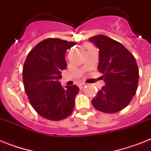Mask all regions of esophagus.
<instances>
[{
	"label": "esophagus",
	"instance_id": "obj_1",
	"mask_svg": "<svg viewBox=\"0 0 151 151\" xmlns=\"http://www.w3.org/2000/svg\"><path fill=\"white\" fill-rule=\"evenodd\" d=\"M85 87V84H80V85H79V88H80V89H83V88H84Z\"/></svg>",
	"mask_w": 151,
	"mask_h": 151
}]
</instances>
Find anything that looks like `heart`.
<instances>
[{"label":"heart","instance_id":"obj_1","mask_svg":"<svg viewBox=\"0 0 151 151\" xmlns=\"http://www.w3.org/2000/svg\"><path fill=\"white\" fill-rule=\"evenodd\" d=\"M87 47H88V46H87Z\"/></svg>","mask_w":151,"mask_h":151}]
</instances>
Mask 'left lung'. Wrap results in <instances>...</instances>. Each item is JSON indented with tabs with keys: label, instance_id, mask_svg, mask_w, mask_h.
<instances>
[{
	"label": "left lung",
	"instance_id": "1",
	"mask_svg": "<svg viewBox=\"0 0 151 151\" xmlns=\"http://www.w3.org/2000/svg\"><path fill=\"white\" fill-rule=\"evenodd\" d=\"M88 40L99 48L98 70L106 83L92 99V106L101 112H118L129 105L137 90L136 59L122 44L108 37L97 35Z\"/></svg>",
	"mask_w": 151,
	"mask_h": 151
}]
</instances>
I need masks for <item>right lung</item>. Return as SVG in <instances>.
I'll use <instances>...</instances> for the list:
<instances>
[{
    "mask_svg": "<svg viewBox=\"0 0 151 151\" xmlns=\"http://www.w3.org/2000/svg\"><path fill=\"white\" fill-rule=\"evenodd\" d=\"M59 38L38 43L27 55L22 80L28 99L36 112L51 121L65 119L72 114L77 85L64 88L59 81L66 68L65 52L75 45Z\"/></svg>",
    "mask_w": 151,
    "mask_h": 151,
    "instance_id": "obj_1",
    "label": "right lung"
}]
</instances>
